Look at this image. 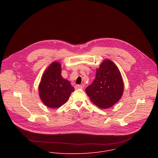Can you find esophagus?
Listing matches in <instances>:
<instances>
[{"mask_svg":"<svg viewBox=\"0 0 158 158\" xmlns=\"http://www.w3.org/2000/svg\"><path fill=\"white\" fill-rule=\"evenodd\" d=\"M83 88V86H81V85H77L75 86V89H82Z\"/></svg>","mask_w":158,"mask_h":158,"instance_id":"1","label":"esophagus"}]
</instances>
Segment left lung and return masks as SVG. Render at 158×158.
<instances>
[{
	"label": "left lung",
	"instance_id": "left-lung-1",
	"mask_svg": "<svg viewBox=\"0 0 158 158\" xmlns=\"http://www.w3.org/2000/svg\"><path fill=\"white\" fill-rule=\"evenodd\" d=\"M123 86L119 70L113 61L106 60L97 69L95 78L86 88V92L96 106L107 109L121 98Z\"/></svg>",
	"mask_w": 158,
	"mask_h": 158
}]
</instances>
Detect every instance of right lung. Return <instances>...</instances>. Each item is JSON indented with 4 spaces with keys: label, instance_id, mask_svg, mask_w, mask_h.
<instances>
[{
    "label": "right lung",
    "instance_id": "obj_1",
    "mask_svg": "<svg viewBox=\"0 0 158 158\" xmlns=\"http://www.w3.org/2000/svg\"><path fill=\"white\" fill-rule=\"evenodd\" d=\"M40 97L45 106L57 108L68 101L74 88L61 76V66L53 62L44 72L39 85Z\"/></svg>",
    "mask_w": 158,
    "mask_h": 158
}]
</instances>
